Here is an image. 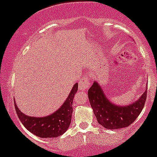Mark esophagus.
<instances>
[{
	"label": "esophagus",
	"instance_id": "obj_1",
	"mask_svg": "<svg viewBox=\"0 0 157 157\" xmlns=\"http://www.w3.org/2000/svg\"><path fill=\"white\" fill-rule=\"evenodd\" d=\"M90 86V81L89 79L84 78L83 80H82L79 82V89L80 91H85V90L88 89V88Z\"/></svg>",
	"mask_w": 157,
	"mask_h": 157
}]
</instances>
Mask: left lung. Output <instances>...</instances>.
<instances>
[{"instance_id": "left-lung-1", "label": "left lung", "mask_w": 157, "mask_h": 157, "mask_svg": "<svg viewBox=\"0 0 157 157\" xmlns=\"http://www.w3.org/2000/svg\"><path fill=\"white\" fill-rule=\"evenodd\" d=\"M145 91L138 100L127 105L113 103L105 96L100 85L94 81L88 91L89 100L98 123L107 129H119L128 127L141 113L147 97Z\"/></svg>"}]
</instances>
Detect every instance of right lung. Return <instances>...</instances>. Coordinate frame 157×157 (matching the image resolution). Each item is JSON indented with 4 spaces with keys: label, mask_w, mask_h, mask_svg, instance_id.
I'll return each instance as SVG.
<instances>
[{
    "label": "right lung",
    "mask_w": 157,
    "mask_h": 157,
    "mask_svg": "<svg viewBox=\"0 0 157 157\" xmlns=\"http://www.w3.org/2000/svg\"><path fill=\"white\" fill-rule=\"evenodd\" d=\"M77 89L78 83H75L63 105L54 113L43 117L26 115L21 112L15 102V110L18 118L27 130L39 137H57L67 131L71 123L73 99Z\"/></svg>",
    "instance_id": "right-lung-1"
}]
</instances>
